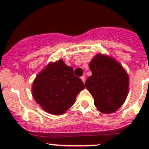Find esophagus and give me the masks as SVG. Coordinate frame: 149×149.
Instances as JSON below:
<instances>
[{
	"mask_svg": "<svg viewBox=\"0 0 149 149\" xmlns=\"http://www.w3.org/2000/svg\"><path fill=\"white\" fill-rule=\"evenodd\" d=\"M81 80H82V81H83L84 83V82H85V80H86V78H85V76H81Z\"/></svg>",
	"mask_w": 149,
	"mask_h": 149,
	"instance_id": "1",
	"label": "esophagus"
}]
</instances>
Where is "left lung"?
Returning a JSON list of instances; mask_svg holds the SVG:
<instances>
[{"instance_id":"obj_1","label":"left lung","mask_w":149,"mask_h":149,"mask_svg":"<svg viewBox=\"0 0 149 149\" xmlns=\"http://www.w3.org/2000/svg\"><path fill=\"white\" fill-rule=\"evenodd\" d=\"M89 68L92 75L85 86L94 97V105L102 113H113L123 104L128 94L127 72L116 60L101 53L91 60Z\"/></svg>"}]
</instances>
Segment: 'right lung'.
Wrapping results in <instances>:
<instances>
[{
  "mask_svg": "<svg viewBox=\"0 0 149 149\" xmlns=\"http://www.w3.org/2000/svg\"><path fill=\"white\" fill-rule=\"evenodd\" d=\"M84 88L83 81L73 74V68L61 59L49 63L37 74L31 93L45 111L61 115L73 106L76 96Z\"/></svg>",
  "mask_w": 149,
  "mask_h": 149,
  "instance_id": "1",
  "label": "right lung"
}]
</instances>
